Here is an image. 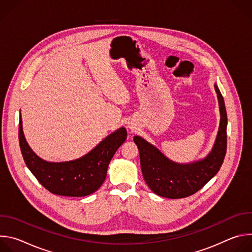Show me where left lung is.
<instances>
[{
  "label": "left lung",
  "mask_w": 252,
  "mask_h": 252,
  "mask_svg": "<svg viewBox=\"0 0 252 252\" xmlns=\"http://www.w3.org/2000/svg\"><path fill=\"white\" fill-rule=\"evenodd\" d=\"M220 124L214 147L202 160L178 164L166 158L157 148L140 136L133 141L138 148L142 175L149 188L158 195L167 198H185L201 189L220 170L226 154L227 115L223 96L217 85Z\"/></svg>",
  "instance_id": "1"
}]
</instances>
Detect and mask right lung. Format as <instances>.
Returning <instances> with one entry per match:
<instances>
[{
    "label": "right lung",
    "instance_id": "1",
    "mask_svg": "<svg viewBox=\"0 0 252 252\" xmlns=\"http://www.w3.org/2000/svg\"><path fill=\"white\" fill-rule=\"evenodd\" d=\"M126 138V129L121 127L81 158L49 162L39 158L29 147L20 118L19 141L24 160L38 182L50 192L58 195L80 197L97 190L104 182L111 159Z\"/></svg>",
    "mask_w": 252,
    "mask_h": 252
}]
</instances>
